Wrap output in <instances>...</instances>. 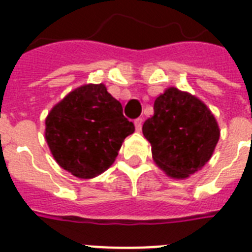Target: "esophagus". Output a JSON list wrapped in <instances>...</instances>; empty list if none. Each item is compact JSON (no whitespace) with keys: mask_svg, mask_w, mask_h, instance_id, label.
<instances>
[{"mask_svg":"<svg viewBox=\"0 0 252 252\" xmlns=\"http://www.w3.org/2000/svg\"><path fill=\"white\" fill-rule=\"evenodd\" d=\"M134 126H136V130H141V126H142V119L141 118H137L134 120Z\"/></svg>","mask_w":252,"mask_h":252,"instance_id":"34e87169","label":"esophagus"}]
</instances>
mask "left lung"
I'll return each instance as SVG.
<instances>
[{
  "label": "left lung",
  "instance_id": "1",
  "mask_svg": "<svg viewBox=\"0 0 252 252\" xmlns=\"http://www.w3.org/2000/svg\"><path fill=\"white\" fill-rule=\"evenodd\" d=\"M142 133L153 159L172 178L195 174L211 159L220 138L215 116L201 100L170 87L154 102V115Z\"/></svg>",
  "mask_w": 252,
  "mask_h": 252
}]
</instances>
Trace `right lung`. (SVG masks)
Returning a JSON list of instances; mask_svg holds the SVG:
<instances>
[{
  "instance_id": "obj_1",
  "label": "right lung",
  "mask_w": 252,
  "mask_h": 252,
  "mask_svg": "<svg viewBox=\"0 0 252 252\" xmlns=\"http://www.w3.org/2000/svg\"><path fill=\"white\" fill-rule=\"evenodd\" d=\"M133 123L104 85H85L53 107L45 138L53 157L72 175L89 179L106 171L118 157Z\"/></svg>"
}]
</instances>
